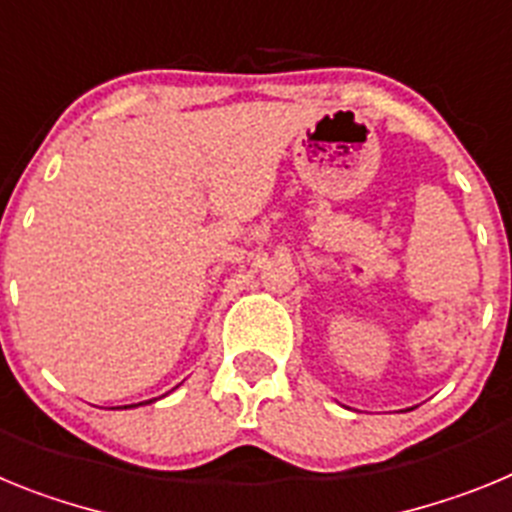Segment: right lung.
<instances>
[{"mask_svg":"<svg viewBox=\"0 0 512 512\" xmlns=\"http://www.w3.org/2000/svg\"><path fill=\"white\" fill-rule=\"evenodd\" d=\"M125 408H133V405H125Z\"/></svg>","mask_w":512,"mask_h":512,"instance_id":"obj_1","label":"right lung"}]
</instances>
